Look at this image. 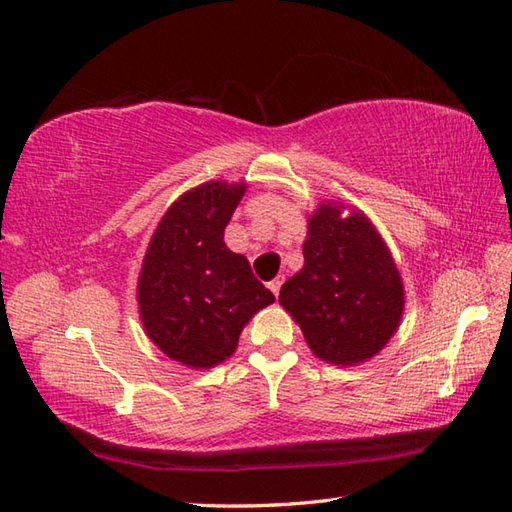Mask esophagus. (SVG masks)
Instances as JSON below:
<instances>
[{
    "label": "esophagus",
    "instance_id": "obj_1",
    "mask_svg": "<svg viewBox=\"0 0 512 512\" xmlns=\"http://www.w3.org/2000/svg\"><path fill=\"white\" fill-rule=\"evenodd\" d=\"M282 282H285V278H282V276H278V278H274V280H271V282H269V289H271V291H274V295H276V298H278V293H280V287H282Z\"/></svg>",
    "mask_w": 512,
    "mask_h": 512
}]
</instances>
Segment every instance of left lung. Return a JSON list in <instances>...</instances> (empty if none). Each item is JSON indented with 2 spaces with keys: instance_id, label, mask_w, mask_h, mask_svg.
<instances>
[{
  "instance_id": "obj_1",
  "label": "left lung",
  "mask_w": 512,
  "mask_h": 512,
  "mask_svg": "<svg viewBox=\"0 0 512 512\" xmlns=\"http://www.w3.org/2000/svg\"><path fill=\"white\" fill-rule=\"evenodd\" d=\"M324 203L309 219L304 267L280 289L317 357L352 366L388 344L403 315V282L388 247L359 212Z\"/></svg>"
}]
</instances>
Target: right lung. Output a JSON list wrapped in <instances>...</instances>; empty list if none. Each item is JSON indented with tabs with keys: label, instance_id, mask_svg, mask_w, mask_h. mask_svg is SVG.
<instances>
[{
	"label": "right lung",
	"instance_id": "obj_1",
	"mask_svg": "<svg viewBox=\"0 0 512 512\" xmlns=\"http://www.w3.org/2000/svg\"><path fill=\"white\" fill-rule=\"evenodd\" d=\"M245 184L210 181L181 195L151 238L138 282L146 333L164 355L212 368L236 350L243 326L276 298L223 234Z\"/></svg>",
	"mask_w": 512,
	"mask_h": 512
}]
</instances>
